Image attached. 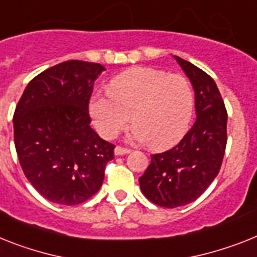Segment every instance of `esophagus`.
Masks as SVG:
<instances>
[{
    "mask_svg": "<svg viewBox=\"0 0 257 257\" xmlns=\"http://www.w3.org/2000/svg\"><path fill=\"white\" fill-rule=\"evenodd\" d=\"M114 154H115L116 156H122V155L130 154V150H128V148H123L119 147V146H116L115 150H114Z\"/></svg>",
    "mask_w": 257,
    "mask_h": 257,
    "instance_id": "1",
    "label": "esophagus"
}]
</instances>
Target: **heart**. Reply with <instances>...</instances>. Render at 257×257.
<instances>
[{"mask_svg":"<svg viewBox=\"0 0 257 257\" xmlns=\"http://www.w3.org/2000/svg\"><path fill=\"white\" fill-rule=\"evenodd\" d=\"M194 92L181 75L151 67H135L110 81V90L95 93L89 103L93 123L106 139H113L130 123V138L165 150L188 133L194 114Z\"/></svg>","mask_w":257,"mask_h":257,"instance_id":"heart-1","label":"heart"}]
</instances>
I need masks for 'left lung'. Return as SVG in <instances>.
Wrapping results in <instances>:
<instances>
[{
    "label": "left lung",
    "instance_id": "8db88e82",
    "mask_svg": "<svg viewBox=\"0 0 257 257\" xmlns=\"http://www.w3.org/2000/svg\"><path fill=\"white\" fill-rule=\"evenodd\" d=\"M175 59L194 89L197 119L177 146L151 155V164L139 179L144 196L169 209L196 201L207 189L227 143V111L215 81L189 61Z\"/></svg>",
    "mask_w": 257,
    "mask_h": 257
}]
</instances>
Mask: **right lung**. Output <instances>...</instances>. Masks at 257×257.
I'll return each mask as SVG.
<instances>
[{"mask_svg":"<svg viewBox=\"0 0 257 257\" xmlns=\"http://www.w3.org/2000/svg\"><path fill=\"white\" fill-rule=\"evenodd\" d=\"M105 68L69 60L29 82L13 116L23 173L48 201L73 206L98 192L115 146L90 127L89 99Z\"/></svg>","mask_w":257,"mask_h":257,"instance_id":"add662e5","label":"right lung"}]
</instances>
